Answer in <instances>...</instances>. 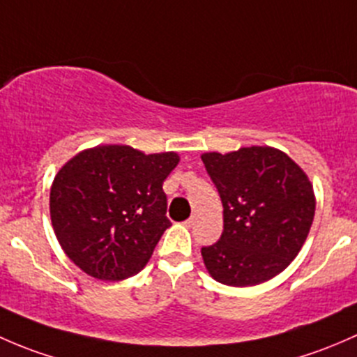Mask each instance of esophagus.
Instances as JSON below:
<instances>
[{"mask_svg":"<svg viewBox=\"0 0 357 357\" xmlns=\"http://www.w3.org/2000/svg\"><path fill=\"white\" fill-rule=\"evenodd\" d=\"M196 216H190V218L189 220H185V222H183V225H185V227H194V225H196Z\"/></svg>","mask_w":357,"mask_h":357,"instance_id":"1","label":"esophagus"}]
</instances>
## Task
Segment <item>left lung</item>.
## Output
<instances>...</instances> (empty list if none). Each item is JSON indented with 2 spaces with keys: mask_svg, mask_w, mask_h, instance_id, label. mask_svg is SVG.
<instances>
[{
  "mask_svg": "<svg viewBox=\"0 0 357 357\" xmlns=\"http://www.w3.org/2000/svg\"><path fill=\"white\" fill-rule=\"evenodd\" d=\"M201 160L223 204L222 237L201 249L208 273L230 287L277 277L310 234L313 183L296 161L270 146L204 153Z\"/></svg>",
  "mask_w": 357,
  "mask_h": 357,
  "instance_id": "1",
  "label": "left lung"
}]
</instances>
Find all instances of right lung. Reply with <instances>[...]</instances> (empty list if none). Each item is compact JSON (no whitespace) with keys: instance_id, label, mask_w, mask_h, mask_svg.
Listing matches in <instances>:
<instances>
[{"instance_id":"obj_1","label":"right lung","mask_w":357,"mask_h":357,"mask_svg":"<svg viewBox=\"0 0 357 357\" xmlns=\"http://www.w3.org/2000/svg\"><path fill=\"white\" fill-rule=\"evenodd\" d=\"M177 153L144 154L123 144L84 149L53 180L50 213L65 255L99 280L134 277L172 225L165 178Z\"/></svg>"}]
</instances>
